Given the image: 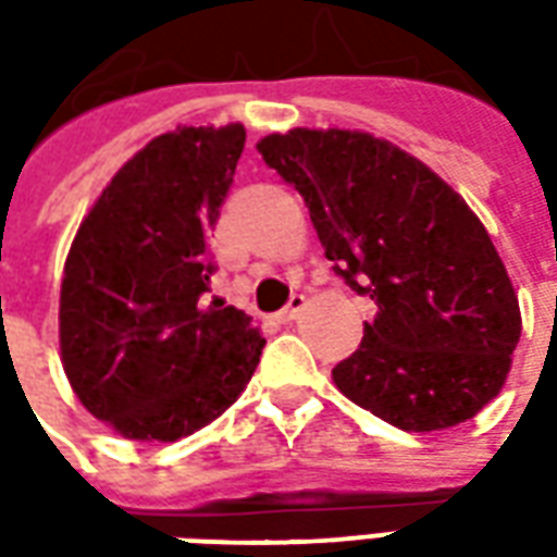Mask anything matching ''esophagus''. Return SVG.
<instances>
[{
	"mask_svg": "<svg viewBox=\"0 0 557 557\" xmlns=\"http://www.w3.org/2000/svg\"><path fill=\"white\" fill-rule=\"evenodd\" d=\"M304 307H307V298H304V295H292V301L280 310V319H283V322H295V319L304 313Z\"/></svg>",
	"mask_w": 557,
	"mask_h": 557,
	"instance_id": "esophagus-1",
	"label": "esophagus"
}]
</instances>
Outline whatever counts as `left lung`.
<instances>
[{
	"label": "left lung",
	"mask_w": 557,
	"mask_h": 557,
	"mask_svg": "<svg viewBox=\"0 0 557 557\" xmlns=\"http://www.w3.org/2000/svg\"><path fill=\"white\" fill-rule=\"evenodd\" d=\"M310 208L351 289L375 301L334 385L406 432L466 423L502 394L522 334L490 232L442 175L363 131L295 127L256 143Z\"/></svg>",
	"instance_id": "1"
}]
</instances>
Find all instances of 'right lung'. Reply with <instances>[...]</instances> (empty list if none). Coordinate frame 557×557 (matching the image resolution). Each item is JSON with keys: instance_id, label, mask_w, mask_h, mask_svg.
I'll list each match as a JSON object with an SVG mask.
<instances>
[{"instance_id": "right-lung-1", "label": "right lung", "mask_w": 557, "mask_h": 557, "mask_svg": "<svg viewBox=\"0 0 557 557\" xmlns=\"http://www.w3.org/2000/svg\"><path fill=\"white\" fill-rule=\"evenodd\" d=\"M244 125L175 127L103 187L67 250L59 349L77 399L134 442H178L230 409L265 339L202 301L208 232L230 194Z\"/></svg>"}]
</instances>
